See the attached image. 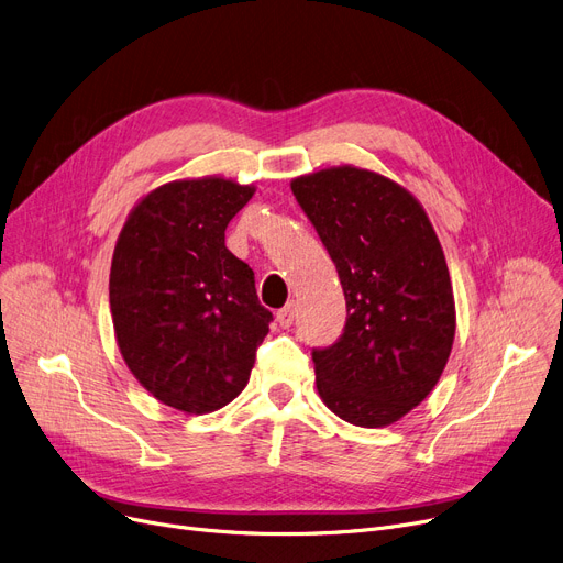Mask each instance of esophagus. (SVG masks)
I'll return each mask as SVG.
<instances>
[{
    "instance_id": "34e87169",
    "label": "esophagus",
    "mask_w": 563,
    "mask_h": 563,
    "mask_svg": "<svg viewBox=\"0 0 563 563\" xmlns=\"http://www.w3.org/2000/svg\"><path fill=\"white\" fill-rule=\"evenodd\" d=\"M294 319H297V303H287L285 308H280L276 312V321L280 323L283 329H289L291 323H294Z\"/></svg>"
}]
</instances>
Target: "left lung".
I'll list each match as a JSON object with an SVG mask.
<instances>
[{"label": "left lung", "mask_w": 563, "mask_h": 563, "mask_svg": "<svg viewBox=\"0 0 563 563\" xmlns=\"http://www.w3.org/2000/svg\"><path fill=\"white\" fill-rule=\"evenodd\" d=\"M344 289L340 340L312 349L317 390L338 418L386 427L435 388L454 344L445 255L422 205L378 173L338 166L291 180Z\"/></svg>", "instance_id": "8db88e82"}]
</instances>
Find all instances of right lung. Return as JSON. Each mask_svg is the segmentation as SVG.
Returning <instances> with one entry per match:
<instances>
[{
    "label": "right lung",
    "instance_id": "right-lung-1",
    "mask_svg": "<svg viewBox=\"0 0 563 563\" xmlns=\"http://www.w3.org/2000/svg\"><path fill=\"white\" fill-rule=\"evenodd\" d=\"M253 194L223 177L162 185L139 200L115 242L118 349L147 393L194 416L246 388L274 319L251 266L225 249V228Z\"/></svg>",
    "mask_w": 563,
    "mask_h": 563
}]
</instances>
